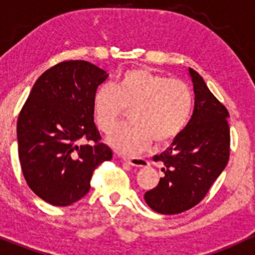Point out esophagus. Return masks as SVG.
<instances>
[{
	"instance_id": "esophagus-1",
	"label": "esophagus",
	"mask_w": 255,
	"mask_h": 255,
	"mask_svg": "<svg viewBox=\"0 0 255 255\" xmlns=\"http://www.w3.org/2000/svg\"><path fill=\"white\" fill-rule=\"evenodd\" d=\"M128 165L135 166V167H148L149 166V161L142 158H124L123 159Z\"/></svg>"
}]
</instances>
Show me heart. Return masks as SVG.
<instances>
[{"mask_svg":"<svg viewBox=\"0 0 255 255\" xmlns=\"http://www.w3.org/2000/svg\"><path fill=\"white\" fill-rule=\"evenodd\" d=\"M193 95L179 79H168L144 68L127 71L116 88L104 84L94 95L97 125L111 132L131 110L132 123L117 128L108 137L119 153L138 154L151 144L173 141L189 120Z\"/></svg>","mask_w":255,"mask_h":255,"instance_id":"b5f03b06","label":"heart"}]
</instances>
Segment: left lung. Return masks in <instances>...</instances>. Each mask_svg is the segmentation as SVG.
<instances>
[{
	"label": "left lung",
	"mask_w": 255,
	"mask_h": 255,
	"mask_svg": "<svg viewBox=\"0 0 255 255\" xmlns=\"http://www.w3.org/2000/svg\"><path fill=\"white\" fill-rule=\"evenodd\" d=\"M195 106L191 119L154 161L165 176L144 194L147 205L161 214H177L199 204L228 165L230 156L229 112L201 76L189 68Z\"/></svg>",
	"instance_id": "obj_1"
}]
</instances>
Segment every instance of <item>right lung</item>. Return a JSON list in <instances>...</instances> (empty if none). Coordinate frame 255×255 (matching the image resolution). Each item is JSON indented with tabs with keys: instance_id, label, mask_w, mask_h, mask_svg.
<instances>
[{
	"instance_id": "add662e5",
	"label": "right lung",
	"mask_w": 255,
	"mask_h": 255,
	"mask_svg": "<svg viewBox=\"0 0 255 255\" xmlns=\"http://www.w3.org/2000/svg\"><path fill=\"white\" fill-rule=\"evenodd\" d=\"M108 74L84 60L53 66L37 79L16 123L19 160L30 189L68 206L90 189L100 164L112 159L94 123V95ZM79 140H91L79 146Z\"/></svg>"
}]
</instances>
